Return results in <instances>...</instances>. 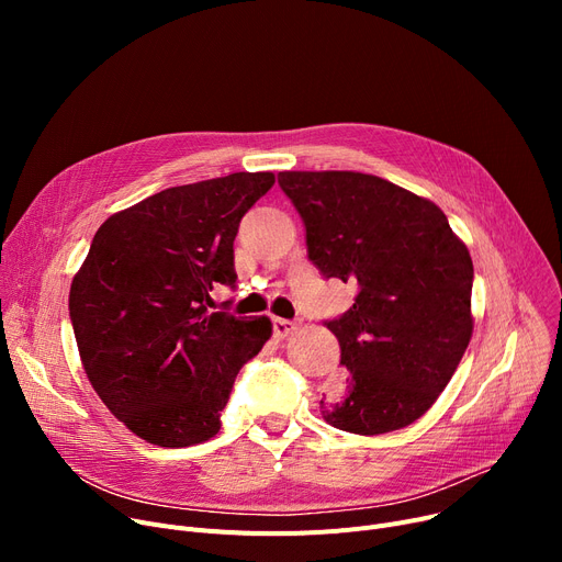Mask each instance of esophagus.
<instances>
[{
  "mask_svg": "<svg viewBox=\"0 0 562 562\" xmlns=\"http://www.w3.org/2000/svg\"><path fill=\"white\" fill-rule=\"evenodd\" d=\"M296 330V323L286 321V318H273V335L276 337H286Z\"/></svg>",
  "mask_w": 562,
  "mask_h": 562,
  "instance_id": "1",
  "label": "esophagus"
}]
</instances>
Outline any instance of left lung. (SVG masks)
I'll return each mask as SVG.
<instances>
[{"mask_svg":"<svg viewBox=\"0 0 562 562\" xmlns=\"http://www.w3.org/2000/svg\"><path fill=\"white\" fill-rule=\"evenodd\" d=\"M278 182L305 223L310 261L358 286L328 330L346 385L321 401L330 426L382 435L415 424L445 392L474 330V263L445 212L382 177L284 170Z\"/></svg>","mask_w":562,"mask_h":562,"instance_id":"1","label":"left lung"}]
</instances>
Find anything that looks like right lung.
<instances>
[{"mask_svg":"<svg viewBox=\"0 0 562 562\" xmlns=\"http://www.w3.org/2000/svg\"><path fill=\"white\" fill-rule=\"evenodd\" d=\"M273 172L172 187L109 216L70 286L83 371L134 435L166 449L221 430L234 378L269 341V316L212 312L234 286V236Z\"/></svg>","mask_w":562,"mask_h":562,"instance_id":"right-lung-1","label":"right lung"}]
</instances>
